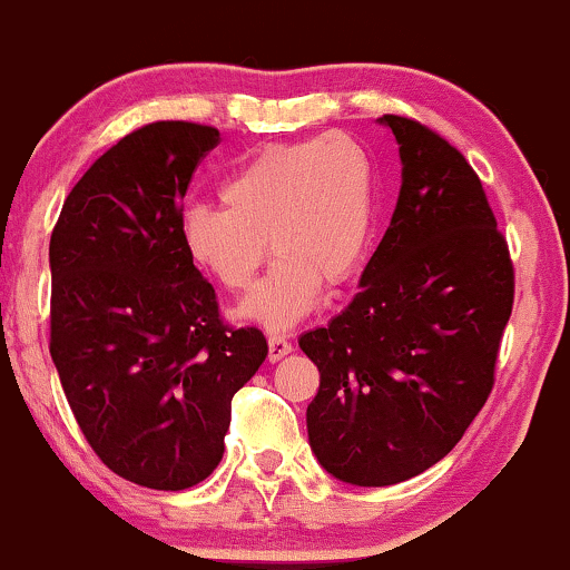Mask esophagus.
<instances>
[{
    "mask_svg": "<svg viewBox=\"0 0 570 570\" xmlns=\"http://www.w3.org/2000/svg\"><path fill=\"white\" fill-rule=\"evenodd\" d=\"M292 352V342L281 334H271L268 336V360L271 363H278L281 357H286Z\"/></svg>",
    "mask_w": 570,
    "mask_h": 570,
    "instance_id": "obj_1",
    "label": "esophagus"
}]
</instances>
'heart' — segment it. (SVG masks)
<instances>
[{"label": "heart", "instance_id": "obj_1", "mask_svg": "<svg viewBox=\"0 0 570 570\" xmlns=\"http://www.w3.org/2000/svg\"><path fill=\"white\" fill-rule=\"evenodd\" d=\"M223 210L186 207L181 247L197 271L226 292H244L265 263H276L239 305L244 321L284 331L338 289L368 255L376 218V170L363 141L331 131L273 144L220 186Z\"/></svg>", "mask_w": 570, "mask_h": 570}]
</instances>
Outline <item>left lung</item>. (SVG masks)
Here are the masks:
<instances>
[{
    "mask_svg": "<svg viewBox=\"0 0 570 570\" xmlns=\"http://www.w3.org/2000/svg\"><path fill=\"white\" fill-rule=\"evenodd\" d=\"M402 189L360 292L299 347L318 365L307 436L331 476L400 484L463 439L494 386L515 276L465 157L417 120L384 115Z\"/></svg>",
    "mask_w": 570,
    "mask_h": 570,
    "instance_id": "left-lung-1",
    "label": "left lung"
}]
</instances>
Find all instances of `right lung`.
I'll use <instances>...</instances> for the list:
<instances>
[{
  "label": "right lung",
  "mask_w": 570,
  "mask_h": 570,
  "mask_svg": "<svg viewBox=\"0 0 570 570\" xmlns=\"http://www.w3.org/2000/svg\"><path fill=\"white\" fill-rule=\"evenodd\" d=\"M213 126L157 120L99 157L49 242L52 352L86 442L134 484L181 492L223 458L232 400L268 355L228 328L181 247V202Z\"/></svg>",
  "instance_id": "obj_1"
}]
</instances>
